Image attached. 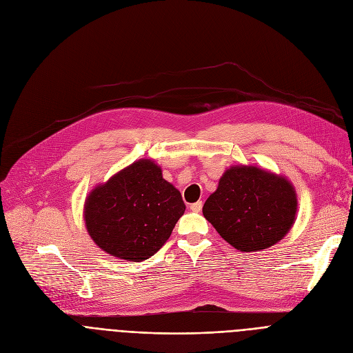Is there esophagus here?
<instances>
[{
    "label": "esophagus",
    "instance_id": "34e87169",
    "mask_svg": "<svg viewBox=\"0 0 353 353\" xmlns=\"http://www.w3.org/2000/svg\"><path fill=\"white\" fill-rule=\"evenodd\" d=\"M201 208H203V201H200V200L196 201V203H193V205H190V210H192V212H196V213L200 212Z\"/></svg>",
    "mask_w": 353,
    "mask_h": 353
}]
</instances>
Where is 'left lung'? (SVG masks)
I'll use <instances>...</instances> for the list:
<instances>
[{
	"instance_id": "1",
	"label": "left lung",
	"mask_w": 353,
	"mask_h": 353,
	"mask_svg": "<svg viewBox=\"0 0 353 353\" xmlns=\"http://www.w3.org/2000/svg\"><path fill=\"white\" fill-rule=\"evenodd\" d=\"M298 200L292 184L257 167H232L203 206V214L240 252L268 249L294 221Z\"/></svg>"
}]
</instances>
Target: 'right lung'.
<instances>
[{
    "label": "right lung",
    "instance_id": "1",
    "mask_svg": "<svg viewBox=\"0 0 353 353\" xmlns=\"http://www.w3.org/2000/svg\"><path fill=\"white\" fill-rule=\"evenodd\" d=\"M186 206L152 160H139L92 190L85 201L88 234L108 254L141 262L170 237Z\"/></svg>",
    "mask_w": 353,
    "mask_h": 353
}]
</instances>
